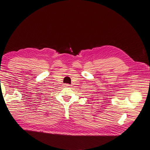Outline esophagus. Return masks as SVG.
I'll list each match as a JSON object with an SVG mask.
<instances>
[{
  "label": "esophagus",
  "mask_w": 150,
  "mask_h": 150,
  "mask_svg": "<svg viewBox=\"0 0 150 150\" xmlns=\"http://www.w3.org/2000/svg\"><path fill=\"white\" fill-rule=\"evenodd\" d=\"M70 85H69V84H65V87H70Z\"/></svg>",
  "instance_id": "34e87169"
}]
</instances>
